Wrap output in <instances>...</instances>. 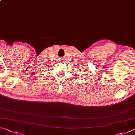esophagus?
I'll list each match as a JSON object with an SVG mask.
<instances>
[{"label": "esophagus", "instance_id": "esophagus-1", "mask_svg": "<svg viewBox=\"0 0 135 135\" xmlns=\"http://www.w3.org/2000/svg\"><path fill=\"white\" fill-rule=\"evenodd\" d=\"M60 60H63V59H61V58H60Z\"/></svg>", "mask_w": 135, "mask_h": 135}]
</instances>
